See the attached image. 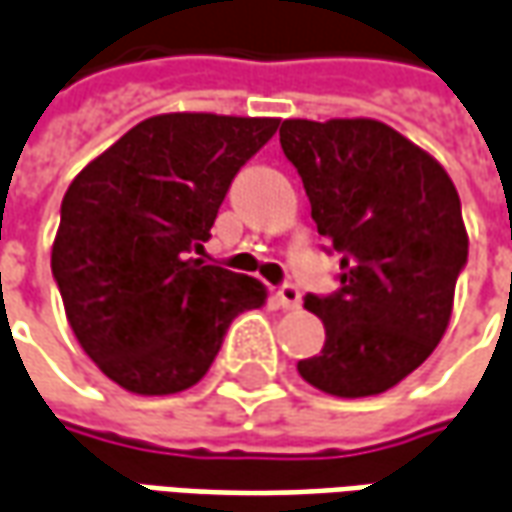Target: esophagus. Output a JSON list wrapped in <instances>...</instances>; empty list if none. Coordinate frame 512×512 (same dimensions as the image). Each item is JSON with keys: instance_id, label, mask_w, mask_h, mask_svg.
Wrapping results in <instances>:
<instances>
[{"instance_id": "34e87169", "label": "esophagus", "mask_w": 512, "mask_h": 512, "mask_svg": "<svg viewBox=\"0 0 512 512\" xmlns=\"http://www.w3.org/2000/svg\"><path fill=\"white\" fill-rule=\"evenodd\" d=\"M277 302L283 305L285 311H294V308H300V302H302L300 288L291 283L280 285V288H277Z\"/></svg>"}]
</instances>
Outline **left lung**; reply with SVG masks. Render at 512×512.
Wrapping results in <instances>:
<instances>
[{"label": "left lung", "instance_id": "1", "mask_svg": "<svg viewBox=\"0 0 512 512\" xmlns=\"http://www.w3.org/2000/svg\"><path fill=\"white\" fill-rule=\"evenodd\" d=\"M311 218L342 252V288L305 297L325 325L319 356L297 364L336 398L381 395L434 353L468 260L457 187L412 139L370 117L283 120Z\"/></svg>", "mask_w": 512, "mask_h": 512}]
</instances>
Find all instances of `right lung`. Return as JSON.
I'll return each mask as SVG.
<instances>
[{
  "label": "right lung",
  "instance_id": "add662e5",
  "mask_svg": "<svg viewBox=\"0 0 512 512\" xmlns=\"http://www.w3.org/2000/svg\"><path fill=\"white\" fill-rule=\"evenodd\" d=\"M274 117L173 111L137 123L72 179L52 243V277L83 353L134 395L198 384L232 319L266 285L207 266L235 173L274 137Z\"/></svg>",
  "mask_w": 512,
  "mask_h": 512
}]
</instances>
